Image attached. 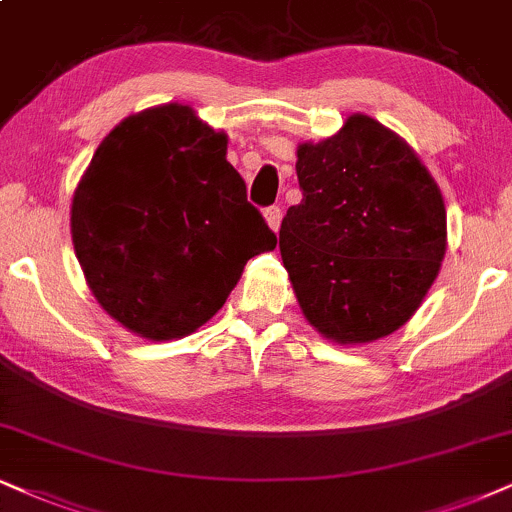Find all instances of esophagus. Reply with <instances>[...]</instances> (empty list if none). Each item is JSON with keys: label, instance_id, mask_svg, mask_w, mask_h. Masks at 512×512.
Masks as SVG:
<instances>
[{"label": "esophagus", "instance_id": "obj_1", "mask_svg": "<svg viewBox=\"0 0 512 512\" xmlns=\"http://www.w3.org/2000/svg\"><path fill=\"white\" fill-rule=\"evenodd\" d=\"M281 217H283V212H281V207H279V205H272V207L264 209V219H267L269 229H272V231H279V226H281Z\"/></svg>", "mask_w": 512, "mask_h": 512}]
</instances>
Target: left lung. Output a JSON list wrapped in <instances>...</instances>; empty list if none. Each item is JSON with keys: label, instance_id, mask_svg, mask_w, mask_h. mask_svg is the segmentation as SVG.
I'll return each mask as SVG.
<instances>
[{"label": "left lung", "instance_id": "1", "mask_svg": "<svg viewBox=\"0 0 512 512\" xmlns=\"http://www.w3.org/2000/svg\"><path fill=\"white\" fill-rule=\"evenodd\" d=\"M303 202L281 221L283 267L326 338L367 343L415 315L446 255L434 178L396 133L365 114L298 147Z\"/></svg>", "mask_w": 512, "mask_h": 512}]
</instances>
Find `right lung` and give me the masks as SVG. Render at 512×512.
I'll list each match as a JSON object with an SVG mask.
<instances>
[{
  "instance_id": "right-lung-1",
  "label": "right lung",
  "mask_w": 512,
  "mask_h": 512,
  "mask_svg": "<svg viewBox=\"0 0 512 512\" xmlns=\"http://www.w3.org/2000/svg\"><path fill=\"white\" fill-rule=\"evenodd\" d=\"M76 257L104 310L135 334L169 341L207 322L245 262L276 248L226 135L183 104L123 119L80 178Z\"/></svg>"
}]
</instances>
